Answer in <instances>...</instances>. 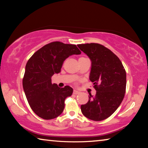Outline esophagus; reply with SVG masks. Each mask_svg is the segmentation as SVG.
Here are the masks:
<instances>
[{"label":"esophagus","mask_w":148,"mask_h":148,"mask_svg":"<svg viewBox=\"0 0 148 148\" xmlns=\"http://www.w3.org/2000/svg\"><path fill=\"white\" fill-rule=\"evenodd\" d=\"M79 92H79V91H77V90H76V89H74V91H73V93H74V95H77V94H79Z\"/></svg>","instance_id":"obj_1"}]
</instances>
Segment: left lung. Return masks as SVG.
Listing matches in <instances>:
<instances>
[{
  "mask_svg": "<svg viewBox=\"0 0 148 148\" xmlns=\"http://www.w3.org/2000/svg\"><path fill=\"white\" fill-rule=\"evenodd\" d=\"M91 61L89 79L97 91L81 106L84 116L93 121L108 118L117 109L126 90V72L121 61L109 49L99 44L77 45Z\"/></svg>",
  "mask_w": 148,
  "mask_h": 148,
  "instance_id": "8db88e82",
  "label": "left lung"
}]
</instances>
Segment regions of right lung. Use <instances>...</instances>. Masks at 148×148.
Returning <instances> with one entry per match:
<instances>
[{"mask_svg": "<svg viewBox=\"0 0 148 148\" xmlns=\"http://www.w3.org/2000/svg\"><path fill=\"white\" fill-rule=\"evenodd\" d=\"M79 54L81 51L76 45L53 42L35 52L27 62L23 90L31 109L40 117L54 119L63 112L64 100L71 96L73 89L53 84L51 77L61 72L65 59Z\"/></svg>", "mask_w": 148, "mask_h": 148, "instance_id": "right-lung-1", "label": "right lung"}]
</instances>
